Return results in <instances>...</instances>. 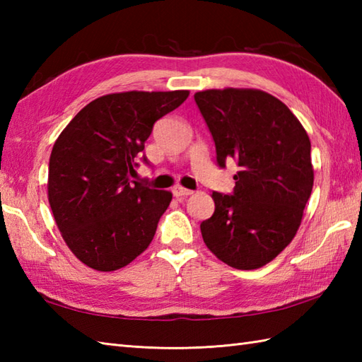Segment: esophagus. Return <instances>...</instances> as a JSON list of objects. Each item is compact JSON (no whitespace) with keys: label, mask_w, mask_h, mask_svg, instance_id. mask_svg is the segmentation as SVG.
<instances>
[{"label":"esophagus","mask_w":362,"mask_h":362,"mask_svg":"<svg viewBox=\"0 0 362 362\" xmlns=\"http://www.w3.org/2000/svg\"><path fill=\"white\" fill-rule=\"evenodd\" d=\"M173 194H174V197H187V196H191L193 194V191L191 189H187V188H183V187H180V185H175L174 188H173Z\"/></svg>","instance_id":"1"}]
</instances>
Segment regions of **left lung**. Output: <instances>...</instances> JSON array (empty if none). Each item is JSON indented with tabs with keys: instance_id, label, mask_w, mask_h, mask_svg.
I'll return each mask as SVG.
<instances>
[{
	"instance_id": "8db88e82",
	"label": "left lung",
	"mask_w": 362,
	"mask_h": 362,
	"mask_svg": "<svg viewBox=\"0 0 362 362\" xmlns=\"http://www.w3.org/2000/svg\"><path fill=\"white\" fill-rule=\"evenodd\" d=\"M194 101L226 168L240 171L233 194L213 191L214 213L201 224L204 243L243 271L272 261L296 236L313 191L311 143L280 99L255 88L197 91Z\"/></svg>"
}]
</instances>
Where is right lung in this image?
<instances>
[{
	"instance_id": "obj_1",
	"label": "right lung",
	"mask_w": 362,
	"mask_h": 362,
	"mask_svg": "<svg viewBox=\"0 0 362 362\" xmlns=\"http://www.w3.org/2000/svg\"><path fill=\"white\" fill-rule=\"evenodd\" d=\"M188 95L175 90L101 96L54 143L48 201L64 241L83 264L117 271L148 249L173 194L130 175L156 121ZM143 161L148 163L144 156Z\"/></svg>"
}]
</instances>
